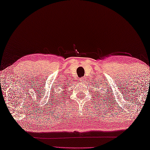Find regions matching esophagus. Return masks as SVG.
I'll return each mask as SVG.
<instances>
[{
  "label": "esophagus",
  "instance_id": "obj_1",
  "mask_svg": "<svg viewBox=\"0 0 150 150\" xmlns=\"http://www.w3.org/2000/svg\"><path fill=\"white\" fill-rule=\"evenodd\" d=\"M80 81L81 83H84V79L83 78V77H82V78H80L79 79V80Z\"/></svg>",
  "mask_w": 150,
  "mask_h": 150
}]
</instances>
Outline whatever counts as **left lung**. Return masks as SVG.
Instances as JSON below:
<instances>
[{"instance_id":"left-lung-1","label":"left lung","mask_w":150,"mask_h":150,"mask_svg":"<svg viewBox=\"0 0 150 150\" xmlns=\"http://www.w3.org/2000/svg\"><path fill=\"white\" fill-rule=\"evenodd\" d=\"M95 88H96V90H98V89H99L100 88H100V90H101V91H100V92H99V90H98V94H99V96H101L102 97V99H104L105 98V100L106 99V98H109V96H110V94H108V93H110V91H109L108 89H107L106 90V91H108V92H105V90H104V86H103V85L102 86H101V85H98V86L97 84H95Z\"/></svg>"}]
</instances>
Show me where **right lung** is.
<instances>
[{
    "instance_id": "right-lung-1",
    "label": "right lung",
    "mask_w": 150,
    "mask_h": 150,
    "mask_svg": "<svg viewBox=\"0 0 150 150\" xmlns=\"http://www.w3.org/2000/svg\"><path fill=\"white\" fill-rule=\"evenodd\" d=\"M63 88H64V87H63ZM63 93H64V92H63Z\"/></svg>"
}]
</instances>
